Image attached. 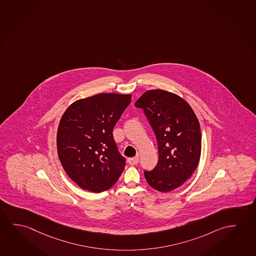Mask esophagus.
<instances>
[{"label": "esophagus", "mask_w": 256, "mask_h": 256, "mask_svg": "<svg viewBox=\"0 0 256 256\" xmlns=\"http://www.w3.org/2000/svg\"><path fill=\"white\" fill-rule=\"evenodd\" d=\"M127 162L130 166H134V164H138V156H136V158H130L127 159Z\"/></svg>", "instance_id": "34e87169"}]
</instances>
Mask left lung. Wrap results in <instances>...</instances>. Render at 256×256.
Segmentation results:
<instances>
[{
    "mask_svg": "<svg viewBox=\"0 0 256 256\" xmlns=\"http://www.w3.org/2000/svg\"><path fill=\"white\" fill-rule=\"evenodd\" d=\"M144 111L158 140L159 158L152 170H144L150 186L169 192L182 186L198 164L201 130L190 106L176 94L148 90L135 102Z\"/></svg>",
    "mask_w": 256,
    "mask_h": 256,
    "instance_id": "1",
    "label": "left lung"
}]
</instances>
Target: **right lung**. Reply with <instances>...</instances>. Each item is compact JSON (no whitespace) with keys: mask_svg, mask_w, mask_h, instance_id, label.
Segmentation results:
<instances>
[{"mask_svg":"<svg viewBox=\"0 0 256 256\" xmlns=\"http://www.w3.org/2000/svg\"><path fill=\"white\" fill-rule=\"evenodd\" d=\"M132 95L100 94L69 106L57 134L58 158L69 178L86 190L100 193L118 182L126 166L113 129Z\"/></svg>","mask_w":256,"mask_h":256,"instance_id":"add662e5","label":"right lung"}]
</instances>
